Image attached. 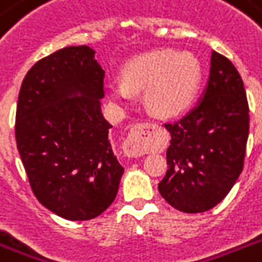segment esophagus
I'll list each match as a JSON object with an SVG mask.
<instances>
[{"mask_svg":"<svg viewBox=\"0 0 262 262\" xmlns=\"http://www.w3.org/2000/svg\"><path fill=\"white\" fill-rule=\"evenodd\" d=\"M149 126L148 122L137 123L132 127L129 135L126 137V141L123 144V152L129 158H137L141 156L145 152V135H147V127Z\"/></svg>","mask_w":262,"mask_h":262,"instance_id":"obj_1","label":"esophagus"}]
</instances>
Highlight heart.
Returning a JSON list of instances; mask_svg holds the SVG:
<instances>
[{
	"instance_id": "b5f03b06",
	"label": "heart",
	"mask_w": 262,
	"mask_h": 262,
	"mask_svg": "<svg viewBox=\"0 0 262 262\" xmlns=\"http://www.w3.org/2000/svg\"><path fill=\"white\" fill-rule=\"evenodd\" d=\"M122 83H110L107 94L119 104H129L133 92L145 91V104L159 117H175L193 102L201 65L190 53L156 49L136 55L123 65Z\"/></svg>"
}]
</instances>
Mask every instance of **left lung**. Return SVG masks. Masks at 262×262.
I'll use <instances>...</instances> for the list:
<instances>
[{
	"mask_svg": "<svg viewBox=\"0 0 262 262\" xmlns=\"http://www.w3.org/2000/svg\"><path fill=\"white\" fill-rule=\"evenodd\" d=\"M164 126L171 141L159 193L181 212L209 211L228 194L242 172L248 143V99L231 61L213 51L199 104L181 121Z\"/></svg>",
	"mask_w": 262,
	"mask_h": 262,
	"instance_id": "obj_1",
	"label": "left lung"
}]
</instances>
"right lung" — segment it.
Returning a JSON list of instances; mask_svg holds the SVG:
<instances>
[{"label":"right lung","mask_w":262,"mask_h":262,"mask_svg":"<svg viewBox=\"0 0 262 262\" xmlns=\"http://www.w3.org/2000/svg\"><path fill=\"white\" fill-rule=\"evenodd\" d=\"M104 71L88 46H69L35 63L18 92L14 135L31 189L68 220L110 207L123 167L100 110Z\"/></svg>","instance_id":"right-lung-1"}]
</instances>
